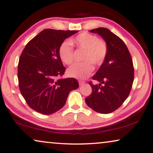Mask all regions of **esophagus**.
<instances>
[{"label": "esophagus", "instance_id": "1", "mask_svg": "<svg viewBox=\"0 0 153 153\" xmlns=\"http://www.w3.org/2000/svg\"><path fill=\"white\" fill-rule=\"evenodd\" d=\"M79 83L80 85H83L85 83V82L83 81H79Z\"/></svg>", "mask_w": 153, "mask_h": 153}]
</instances>
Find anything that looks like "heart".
I'll list each match as a JSON object with an SVG mask.
<instances>
[{
  "instance_id": "heart-1",
  "label": "heart",
  "mask_w": 153,
  "mask_h": 153,
  "mask_svg": "<svg viewBox=\"0 0 153 153\" xmlns=\"http://www.w3.org/2000/svg\"><path fill=\"white\" fill-rule=\"evenodd\" d=\"M79 48L85 51L83 60L85 62L75 63L68 70L69 76L77 79H85L93 71V66L101 65L107 54V46L105 42L100 40L97 36L88 33H82L72 40ZM60 59L66 65H70L74 60V49L69 41H64L60 44L58 50Z\"/></svg>"
}]
</instances>
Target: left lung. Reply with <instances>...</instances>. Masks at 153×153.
<instances>
[{
  "label": "left lung",
  "instance_id": "obj_1",
  "mask_svg": "<svg viewBox=\"0 0 153 153\" xmlns=\"http://www.w3.org/2000/svg\"><path fill=\"white\" fill-rule=\"evenodd\" d=\"M102 37L107 46V57L92 79L99 84H89L92 92L85 98L88 107L100 114H110L128 98L134 80L130 53L124 42L106 28L90 30Z\"/></svg>",
  "mask_w": 153,
  "mask_h": 153
}]
</instances>
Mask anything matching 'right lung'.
<instances>
[{"label": "right lung", "instance_id": "add662e5", "mask_svg": "<svg viewBox=\"0 0 153 153\" xmlns=\"http://www.w3.org/2000/svg\"><path fill=\"white\" fill-rule=\"evenodd\" d=\"M78 30L44 29L29 41L18 68L20 92L37 112L50 115L64 106L72 90L79 88L74 78L59 79L65 68L59 57L60 44Z\"/></svg>", "mask_w": 153, "mask_h": 153}]
</instances>
